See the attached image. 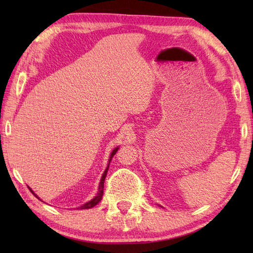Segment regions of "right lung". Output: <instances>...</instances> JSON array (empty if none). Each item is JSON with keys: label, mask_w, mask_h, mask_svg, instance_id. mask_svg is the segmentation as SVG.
I'll return each instance as SVG.
<instances>
[{"label": "right lung", "mask_w": 253, "mask_h": 253, "mask_svg": "<svg viewBox=\"0 0 253 253\" xmlns=\"http://www.w3.org/2000/svg\"><path fill=\"white\" fill-rule=\"evenodd\" d=\"M117 150H118V148L114 149V150H113V152L111 153V157H110V160H109V165H107V168L105 169L103 175H102V177H101V181H100V185H99V191H98V193H96V196L92 199V200L89 201V202H87V203H84V206L79 207V208H77V209L83 210V209H90V208H93L94 206H96V204H98V203L102 200V196H103V188H104V179H105L106 174H107V169H109V166H110V163H111V161H112V158L114 157V154L117 152ZM29 190H30L32 193H34V195H35L38 199H39V197H38V196L36 195V193L30 189V188H29Z\"/></svg>", "instance_id": "1"}]
</instances>
